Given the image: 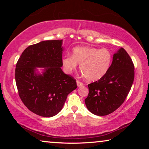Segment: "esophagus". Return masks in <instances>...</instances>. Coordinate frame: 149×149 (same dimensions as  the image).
<instances>
[{
  "label": "esophagus",
  "mask_w": 149,
  "mask_h": 149,
  "mask_svg": "<svg viewBox=\"0 0 149 149\" xmlns=\"http://www.w3.org/2000/svg\"><path fill=\"white\" fill-rule=\"evenodd\" d=\"M77 87H81V86H83V85H84V84H83L82 82H81V81H77Z\"/></svg>",
  "instance_id": "obj_1"
}]
</instances>
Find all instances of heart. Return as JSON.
<instances>
[{
    "instance_id": "1",
    "label": "heart",
    "mask_w": 149,
    "mask_h": 149,
    "mask_svg": "<svg viewBox=\"0 0 149 149\" xmlns=\"http://www.w3.org/2000/svg\"><path fill=\"white\" fill-rule=\"evenodd\" d=\"M112 59L111 52L107 49L91 47H76L72 56L67 55L62 59L65 71L71 73L79 64V70L87 80L94 81L100 79L110 68Z\"/></svg>"
}]
</instances>
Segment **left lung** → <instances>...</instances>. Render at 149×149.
Masks as SVG:
<instances>
[{
  "mask_svg": "<svg viewBox=\"0 0 149 149\" xmlns=\"http://www.w3.org/2000/svg\"><path fill=\"white\" fill-rule=\"evenodd\" d=\"M135 68L130 55L123 48L113 56L107 74L88 85L85 99L87 109L97 116H106L117 110L127 97L135 76Z\"/></svg>",
  "mask_w": 149,
  "mask_h": 149,
  "instance_id": "left-lung-1",
  "label": "left lung"
}]
</instances>
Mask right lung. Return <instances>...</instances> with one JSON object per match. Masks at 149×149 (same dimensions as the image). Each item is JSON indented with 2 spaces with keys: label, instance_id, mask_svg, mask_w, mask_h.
I'll return each mask as SVG.
<instances>
[{
  "label": "right lung",
  "instance_id": "add662e5",
  "mask_svg": "<svg viewBox=\"0 0 149 149\" xmlns=\"http://www.w3.org/2000/svg\"><path fill=\"white\" fill-rule=\"evenodd\" d=\"M62 40L30 45L17 60L15 79L20 99L40 116L52 117L62 110L68 94L77 88L76 80L65 74L62 66ZM36 67H45L42 74Z\"/></svg>",
  "mask_w": 149,
  "mask_h": 149
}]
</instances>
